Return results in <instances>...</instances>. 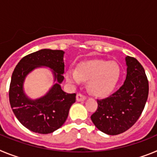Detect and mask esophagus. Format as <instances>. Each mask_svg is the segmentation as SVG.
Masks as SVG:
<instances>
[{"instance_id":"esophagus-1","label":"esophagus","mask_w":157,"mask_h":157,"mask_svg":"<svg viewBox=\"0 0 157 157\" xmlns=\"http://www.w3.org/2000/svg\"><path fill=\"white\" fill-rule=\"evenodd\" d=\"M86 99V97L85 95H83V94H80V93H78V94H77V97H76V100H77L78 101H84V100Z\"/></svg>"}]
</instances>
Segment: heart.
<instances>
[{
  "instance_id": "1",
  "label": "heart",
  "mask_w": 157,
  "mask_h": 157,
  "mask_svg": "<svg viewBox=\"0 0 157 157\" xmlns=\"http://www.w3.org/2000/svg\"><path fill=\"white\" fill-rule=\"evenodd\" d=\"M120 75V67L115 62L103 59L85 60L77 65V69L67 71V79L72 84L88 81V88L93 94L105 97L116 87Z\"/></svg>"
}]
</instances>
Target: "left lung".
Listing matches in <instances>:
<instances>
[{
  "label": "left lung",
  "instance_id": "1",
  "mask_svg": "<svg viewBox=\"0 0 157 157\" xmlns=\"http://www.w3.org/2000/svg\"><path fill=\"white\" fill-rule=\"evenodd\" d=\"M127 74L123 85L109 98L98 100V109L91 116L96 127L109 135L130 129L139 119L149 95V81L138 59L126 57Z\"/></svg>",
  "mask_w": 157,
  "mask_h": 157
}]
</instances>
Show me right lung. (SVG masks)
<instances>
[{"instance_id": "right-lung-1", "label": "right lung", "mask_w": 157, "mask_h": 157, "mask_svg": "<svg viewBox=\"0 0 157 157\" xmlns=\"http://www.w3.org/2000/svg\"><path fill=\"white\" fill-rule=\"evenodd\" d=\"M63 53L62 50L41 49L22 58L14 69L8 92L11 108L18 120L33 132L46 134L59 129L76 101V94H67L59 85L64 78ZM39 66L52 69L58 83L43 98L31 101L25 96L22 83L29 72Z\"/></svg>"}]
</instances>
